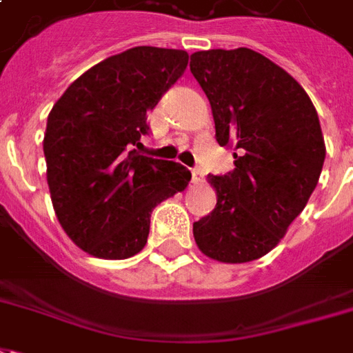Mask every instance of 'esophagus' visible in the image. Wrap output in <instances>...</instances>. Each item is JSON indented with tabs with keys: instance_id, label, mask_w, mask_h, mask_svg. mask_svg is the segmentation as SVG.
<instances>
[{
	"instance_id": "34e87169",
	"label": "esophagus",
	"mask_w": 353,
	"mask_h": 353,
	"mask_svg": "<svg viewBox=\"0 0 353 353\" xmlns=\"http://www.w3.org/2000/svg\"><path fill=\"white\" fill-rule=\"evenodd\" d=\"M192 180L195 182V184H199V182H203V180H205V174H203V171H201L199 167H193L192 169Z\"/></svg>"
}]
</instances>
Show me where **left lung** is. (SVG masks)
I'll use <instances>...</instances> for the list:
<instances>
[{
  "label": "left lung",
  "mask_w": 353,
  "mask_h": 353,
  "mask_svg": "<svg viewBox=\"0 0 353 353\" xmlns=\"http://www.w3.org/2000/svg\"><path fill=\"white\" fill-rule=\"evenodd\" d=\"M216 123V139L234 147V169L208 174L216 208L193 223L199 249L240 264L279 243L318 184L325 145L303 87L249 48L195 52L190 63Z\"/></svg>",
  "instance_id": "8db88e82"
}]
</instances>
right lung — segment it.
<instances>
[{
	"label": "right lung",
	"instance_id": "1",
	"mask_svg": "<svg viewBox=\"0 0 353 353\" xmlns=\"http://www.w3.org/2000/svg\"><path fill=\"white\" fill-rule=\"evenodd\" d=\"M184 50L137 46L81 74L48 115L44 156L55 216L78 248L121 261L147 243L150 214L192 173L139 152L147 111L182 78Z\"/></svg>",
	"mask_w": 353,
	"mask_h": 353
}]
</instances>
